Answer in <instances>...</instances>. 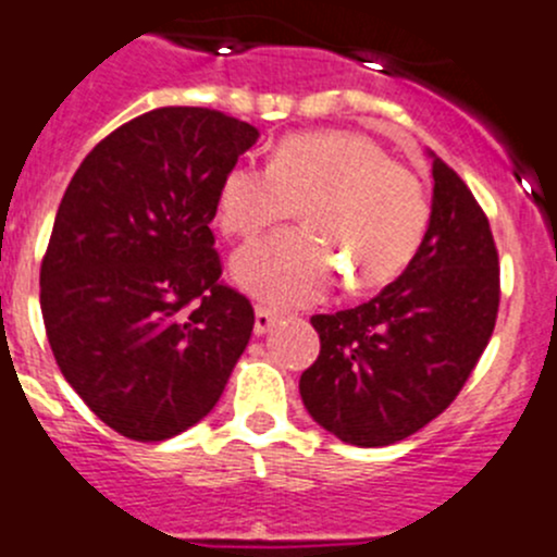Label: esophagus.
<instances>
[{
    "label": "esophagus",
    "mask_w": 557,
    "mask_h": 557,
    "mask_svg": "<svg viewBox=\"0 0 557 557\" xmlns=\"http://www.w3.org/2000/svg\"><path fill=\"white\" fill-rule=\"evenodd\" d=\"M274 321H277V312L267 310V307H256V334L261 337V334H267L269 329L274 326Z\"/></svg>",
    "instance_id": "34e87169"
}]
</instances>
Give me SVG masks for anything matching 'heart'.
<instances>
[{"instance_id":"heart-1","label":"heart","mask_w":557,"mask_h":557,"mask_svg":"<svg viewBox=\"0 0 557 557\" xmlns=\"http://www.w3.org/2000/svg\"><path fill=\"white\" fill-rule=\"evenodd\" d=\"M294 207L305 228L242 247L231 263L236 285L274 307L323 299L339 272L356 290L392 283L430 225L422 182L348 129L288 135L267 169L234 163L218 185L214 218L228 236L250 239Z\"/></svg>"}]
</instances>
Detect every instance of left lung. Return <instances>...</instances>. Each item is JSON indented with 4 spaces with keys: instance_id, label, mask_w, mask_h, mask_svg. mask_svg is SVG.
Masks as SVG:
<instances>
[{
    "instance_id": "left-lung-1",
    "label": "left lung",
    "mask_w": 557,
    "mask_h": 557,
    "mask_svg": "<svg viewBox=\"0 0 557 557\" xmlns=\"http://www.w3.org/2000/svg\"><path fill=\"white\" fill-rule=\"evenodd\" d=\"M433 160L422 247L375 299L312 315L321 354L301 372L307 413L354 446H388L444 413L487 348L500 301L493 231L466 182Z\"/></svg>"
}]
</instances>
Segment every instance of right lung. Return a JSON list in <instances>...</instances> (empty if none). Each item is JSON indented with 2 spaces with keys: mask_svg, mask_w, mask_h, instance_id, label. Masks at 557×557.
I'll return each mask as SVG.
<instances>
[{
  "mask_svg": "<svg viewBox=\"0 0 557 557\" xmlns=\"http://www.w3.org/2000/svg\"><path fill=\"white\" fill-rule=\"evenodd\" d=\"M252 124L169 106L84 158L53 220L40 310L59 370L97 419L133 441L198 424L250 343V301L220 283L209 223Z\"/></svg>",
  "mask_w": 557,
  "mask_h": 557,
  "instance_id": "obj_1",
  "label": "right lung"
}]
</instances>
